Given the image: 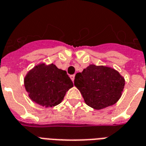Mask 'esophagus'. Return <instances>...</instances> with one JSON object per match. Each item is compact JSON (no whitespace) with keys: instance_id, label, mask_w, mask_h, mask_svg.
I'll return each mask as SVG.
<instances>
[{"instance_id":"obj_1","label":"esophagus","mask_w":146,"mask_h":146,"mask_svg":"<svg viewBox=\"0 0 146 146\" xmlns=\"http://www.w3.org/2000/svg\"><path fill=\"white\" fill-rule=\"evenodd\" d=\"M70 79L72 80V81H74V79H75V75H71Z\"/></svg>"}]
</instances>
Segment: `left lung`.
<instances>
[{"label": "left lung", "mask_w": 146, "mask_h": 146, "mask_svg": "<svg viewBox=\"0 0 146 146\" xmlns=\"http://www.w3.org/2000/svg\"><path fill=\"white\" fill-rule=\"evenodd\" d=\"M74 85L89 106L101 110L119 100L125 80L114 69L91 64L76 74Z\"/></svg>", "instance_id": "left-lung-1"}]
</instances>
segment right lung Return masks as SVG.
Here are the masks:
<instances>
[{"label":"right lung","instance_id":"add662e5","mask_svg":"<svg viewBox=\"0 0 146 146\" xmlns=\"http://www.w3.org/2000/svg\"><path fill=\"white\" fill-rule=\"evenodd\" d=\"M24 86L33 102L52 107L61 103L73 83L65 70L58 69L53 63H41L27 74Z\"/></svg>","mask_w":146,"mask_h":146}]
</instances>
